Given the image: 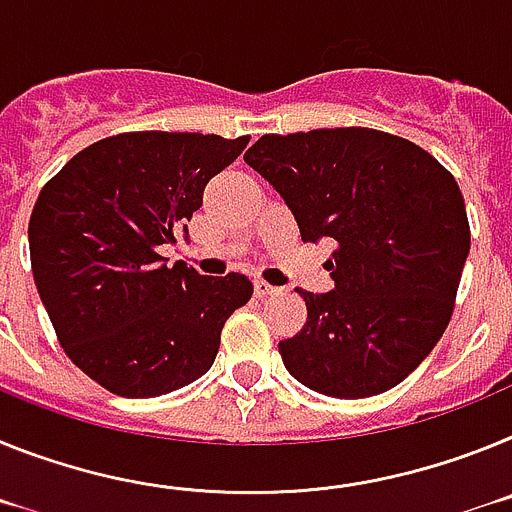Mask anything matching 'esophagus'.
<instances>
[{"mask_svg": "<svg viewBox=\"0 0 512 512\" xmlns=\"http://www.w3.org/2000/svg\"><path fill=\"white\" fill-rule=\"evenodd\" d=\"M278 291H281V288L270 286V283H265V281H255V293L260 296V299H265V296H275Z\"/></svg>", "mask_w": 512, "mask_h": 512, "instance_id": "esophagus-1", "label": "esophagus"}]
</instances>
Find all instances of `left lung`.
I'll return each mask as SVG.
<instances>
[{
  "label": "left lung",
  "instance_id": "8db88e82",
  "mask_svg": "<svg viewBox=\"0 0 512 512\" xmlns=\"http://www.w3.org/2000/svg\"><path fill=\"white\" fill-rule=\"evenodd\" d=\"M244 162L273 185L304 242L332 239L335 288L278 342L293 379L324 397H376L428 358L453 314L471 231L433 154L376 128L265 133Z\"/></svg>",
  "mask_w": 512,
  "mask_h": 512
}]
</instances>
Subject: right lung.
<instances>
[{"instance_id":"add662e5","label":"right lung","mask_w":512,"mask_h":512,"mask_svg":"<svg viewBox=\"0 0 512 512\" xmlns=\"http://www.w3.org/2000/svg\"><path fill=\"white\" fill-rule=\"evenodd\" d=\"M250 136L131 131L108 136L43 185L30 265L61 348L118 397H162L201 379L224 322L252 299L242 273L198 275L162 244L203 206V190Z\"/></svg>"}]
</instances>
